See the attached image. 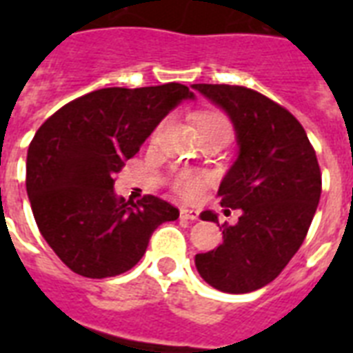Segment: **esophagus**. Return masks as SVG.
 Here are the masks:
<instances>
[{
    "label": "esophagus",
    "instance_id": "esophagus-1",
    "mask_svg": "<svg viewBox=\"0 0 353 353\" xmlns=\"http://www.w3.org/2000/svg\"><path fill=\"white\" fill-rule=\"evenodd\" d=\"M181 218L183 220L196 221L199 218V212L196 209H181Z\"/></svg>",
    "mask_w": 353,
    "mask_h": 353
}]
</instances>
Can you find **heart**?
<instances>
[{
	"instance_id": "1",
	"label": "heart",
	"mask_w": 353,
	"mask_h": 353,
	"mask_svg": "<svg viewBox=\"0 0 353 353\" xmlns=\"http://www.w3.org/2000/svg\"><path fill=\"white\" fill-rule=\"evenodd\" d=\"M214 126H227L229 128V122L227 119L221 115V113L216 112H207L201 113L198 117V128L199 130H205V128H214ZM205 187V179L201 176H196V174H179L176 179V188L177 192L181 194L183 198L192 199L196 198Z\"/></svg>"
}]
</instances>
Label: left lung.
Instances as JSON below:
<instances>
[{
    "mask_svg": "<svg viewBox=\"0 0 353 353\" xmlns=\"http://www.w3.org/2000/svg\"><path fill=\"white\" fill-rule=\"evenodd\" d=\"M192 88L234 126L238 154L218 199L240 210L238 223L221 225L220 245L196 254V269L214 290L256 291L279 276L306 238L321 199L317 155L301 122L262 93L227 84ZM199 218L218 223L212 210Z\"/></svg>",
    "mask_w": 353,
    "mask_h": 353,
    "instance_id": "8db88e82",
    "label": "left lung"
}]
</instances>
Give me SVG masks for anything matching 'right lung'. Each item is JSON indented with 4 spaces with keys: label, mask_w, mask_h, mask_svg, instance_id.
Segmentation results:
<instances>
[{
    "label": "right lung",
    "mask_w": 353,
    "mask_h": 353,
    "mask_svg": "<svg viewBox=\"0 0 353 353\" xmlns=\"http://www.w3.org/2000/svg\"><path fill=\"white\" fill-rule=\"evenodd\" d=\"M196 95L187 85L104 88L60 108L27 152V196L36 225L77 274L108 279L143 258L152 232L179 218L165 199L119 198L113 177L168 113Z\"/></svg>",
    "instance_id": "add662e5"
}]
</instances>
